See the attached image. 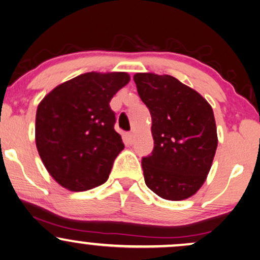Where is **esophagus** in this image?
Instances as JSON below:
<instances>
[{
    "mask_svg": "<svg viewBox=\"0 0 260 260\" xmlns=\"http://www.w3.org/2000/svg\"><path fill=\"white\" fill-rule=\"evenodd\" d=\"M133 133H128L127 134V140H128V143L129 144H132L133 143Z\"/></svg>",
    "mask_w": 260,
    "mask_h": 260,
    "instance_id": "obj_1",
    "label": "esophagus"
}]
</instances>
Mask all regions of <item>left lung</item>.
<instances>
[{
  "mask_svg": "<svg viewBox=\"0 0 260 260\" xmlns=\"http://www.w3.org/2000/svg\"><path fill=\"white\" fill-rule=\"evenodd\" d=\"M133 79L152 119L154 146L141 159L146 186L167 200L189 198L205 182L217 149L212 108L172 75L137 73Z\"/></svg>",
  "mask_w": 260,
  "mask_h": 260,
  "instance_id": "left-lung-1",
  "label": "left lung"
}]
</instances>
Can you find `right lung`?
<instances>
[{"label": "right lung", "instance_id": "1", "mask_svg": "<svg viewBox=\"0 0 260 260\" xmlns=\"http://www.w3.org/2000/svg\"><path fill=\"white\" fill-rule=\"evenodd\" d=\"M128 81L124 72H90L58 85L39 103L36 145L62 187L83 192L108 180L124 147L109 103Z\"/></svg>", "mask_w": 260, "mask_h": 260}]
</instances>
